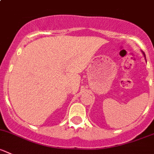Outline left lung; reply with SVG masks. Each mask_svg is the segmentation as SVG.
Listing matches in <instances>:
<instances>
[{"label": "left lung", "instance_id": "8db88e82", "mask_svg": "<svg viewBox=\"0 0 154 154\" xmlns=\"http://www.w3.org/2000/svg\"><path fill=\"white\" fill-rule=\"evenodd\" d=\"M143 54H144V53H143ZM144 57H145V55H144ZM145 59H146V58H145Z\"/></svg>", "mask_w": 154, "mask_h": 154}]
</instances>
